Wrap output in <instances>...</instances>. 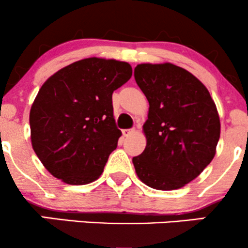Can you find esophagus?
<instances>
[{
    "instance_id": "34e87169",
    "label": "esophagus",
    "mask_w": 248,
    "mask_h": 248,
    "mask_svg": "<svg viewBox=\"0 0 248 248\" xmlns=\"http://www.w3.org/2000/svg\"><path fill=\"white\" fill-rule=\"evenodd\" d=\"M133 133H135V129H124L122 130V134H124V136H126V138L132 135Z\"/></svg>"
}]
</instances>
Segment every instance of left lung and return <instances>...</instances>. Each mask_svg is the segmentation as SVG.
Masks as SVG:
<instances>
[{
	"mask_svg": "<svg viewBox=\"0 0 248 248\" xmlns=\"http://www.w3.org/2000/svg\"><path fill=\"white\" fill-rule=\"evenodd\" d=\"M134 77L149 102L146 148L133 157L136 175L156 190L183 187L216 155L220 120L215 101L203 82L171 62L139 64Z\"/></svg>",
	"mask_w": 248,
	"mask_h": 248,
	"instance_id": "left-lung-1",
	"label": "left lung"
}]
</instances>
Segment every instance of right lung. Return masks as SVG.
Here are the masks:
<instances>
[{"label": "right lung", "instance_id": "right-lung-1", "mask_svg": "<svg viewBox=\"0 0 248 248\" xmlns=\"http://www.w3.org/2000/svg\"><path fill=\"white\" fill-rule=\"evenodd\" d=\"M132 73L126 62L91 57L42 85L30 109L31 144L51 175L71 186L100 177L121 136L112 94Z\"/></svg>", "mask_w": 248, "mask_h": 248}]
</instances>
